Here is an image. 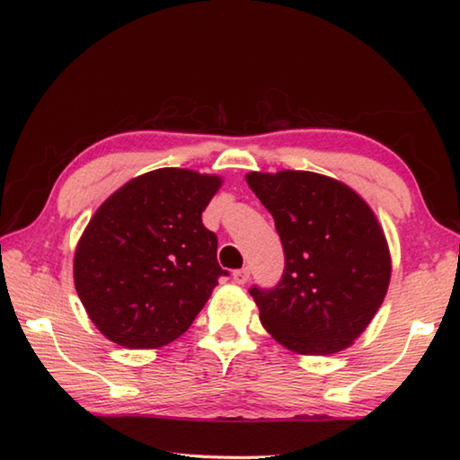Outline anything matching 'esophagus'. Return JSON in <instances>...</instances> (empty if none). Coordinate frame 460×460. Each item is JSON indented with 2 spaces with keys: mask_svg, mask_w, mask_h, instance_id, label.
<instances>
[{
  "mask_svg": "<svg viewBox=\"0 0 460 460\" xmlns=\"http://www.w3.org/2000/svg\"><path fill=\"white\" fill-rule=\"evenodd\" d=\"M233 280L237 282V285H245V282L249 280V269H237L233 270Z\"/></svg>",
  "mask_w": 460,
  "mask_h": 460,
  "instance_id": "obj_1",
  "label": "esophagus"
}]
</instances>
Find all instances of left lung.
Returning <instances> with one entry per match:
<instances>
[{"instance_id":"1","label":"left lung","mask_w":460,"mask_h":460,"mask_svg":"<svg viewBox=\"0 0 460 460\" xmlns=\"http://www.w3.org/2000/svg\"><path fill=\"white\" fill-rule=\"evenodd\" d=\"M285 249L277 287H251L261 322L279 344L305 356L348 348L376 316L392 257L374 211L328 175L285 170L247 173Z\"/></svg>"}]
</instances>
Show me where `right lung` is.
Instances as JSON below:
<instances>
[{"mask_svg": "<svg viewBox=\"0 0 460 460\" xmlns=\"http://www.w3.org/2000/svg\"><path fill=\"white\" fill-rule=\"evenodd\" d=\"M219 188L217 175L162 168L124 183L96 209L75 251V288L114 344H170L227 275L217 235L201 221Z\"/></svg>", "mask_w": 460, "mask_h": 460, "instance_id": "right-lung-1", "label": "right lung"}]
</instances>
